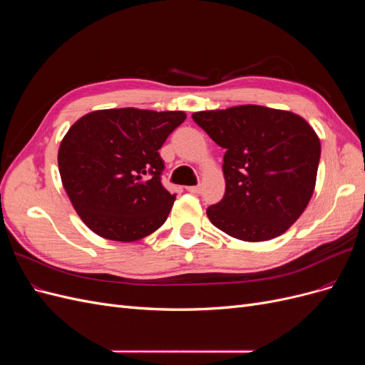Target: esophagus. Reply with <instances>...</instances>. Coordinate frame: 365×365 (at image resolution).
<instances>
[{
    "mask_svg": "<svg viewBox=\"0 0 365 365\" xmlns=\"http://www.w3.org/2000/svg\"><path fill=\"white\" fill-rule=\"evenodd\" d=\"M185 189H187V192H190V193H200L201 185H189V187H185Z\"/></svg>",
    "mask_w": 365,
    "mask_h": 365,
    "instance_id": "34e87169",
    "label": "esophagus"
}]
</instances>
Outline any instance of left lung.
Listing matches in <instances>:
<instances>
[{"label": "left lung", "instance_id": "1", "mask_svg": "<svg viewBox=\"0 0 365 365\" xmlns=\"http://www.w3.org/2000/svg\"><path fill=\"white\" fill-rule=\"evenodd\" d=\"M192 117L225 149V195L207 208L210 222L245 242L289 230L315 190L322 145L314 128L298 114L259 105Z\"/></svg>", "mask_w": 365, "mask_h": 365}]
</instances>
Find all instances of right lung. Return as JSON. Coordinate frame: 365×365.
Wrapping results in <instances>:
<instances>
[{
    "label": "right lung",
    "mask_w": 365,
    "mask_h": 365,
    "mask_svg": "<svg viewBox=\"0 0 365 365\" xmlns=\"http://www.w3.org/2000/svg\"><path fill=\"white\" fill-rule=\"evenodd\" d=\"M185 117L184 111L98 109L68 129L58 152L62 185L97 236L135 242L165 222L175 195L161 184L158 149Z\"/></svg>",
    "instance_id": "right-lung-1"
}]
</instances>
